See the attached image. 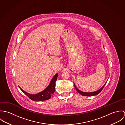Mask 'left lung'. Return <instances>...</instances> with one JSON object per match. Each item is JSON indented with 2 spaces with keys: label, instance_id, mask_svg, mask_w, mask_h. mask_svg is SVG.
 I'll use <instances>...</instances> for the list:
<instances>
[{
  "label": "left lung",
  "instance_id": "8db88e82",
  "mask_svg": "<svg viewBox=\"0 0 125 125\" xmlns=\"http://www.w3.org/2000/svg\"><path fill=\"white\" fill-rule=\"evenodd\" d=\"M106 84V82L104 84V85L101 89H98V90H97V91H94V92H83V91H82L80 90L79 89H78L76 88V86L75 85L74 83V88H75V89H76V90L79 93H80L81 95L84 96H95V95H98L99 93H100L101 92V91L103 90V88H104V86Z\"/></svg>",
  "mask_w": 125,
  "mask_h": 125
}]
</instances>
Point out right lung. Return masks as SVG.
Instances as JSON below:
<instances>
[{"instance_id":"1","label":"right lung","mask_w":125,"mask_h":125,"mask_svg":"<svg viewBox=\"0 0 125 125\" xmlns=\"http://www.w3.org/2000/svg\"><path fill=\"white\" fill-rule=\"evenodd\" d=\"M58 74V73L55 74L53 77L52 78L50 84L46 89L37 94H31L24 91L20 87L19 88L26 96H27L31 100L33 101H46L49 100L51 98L52 95L53 94L55 91V82L57 80Z\"/></svg>"}]
</instances>
